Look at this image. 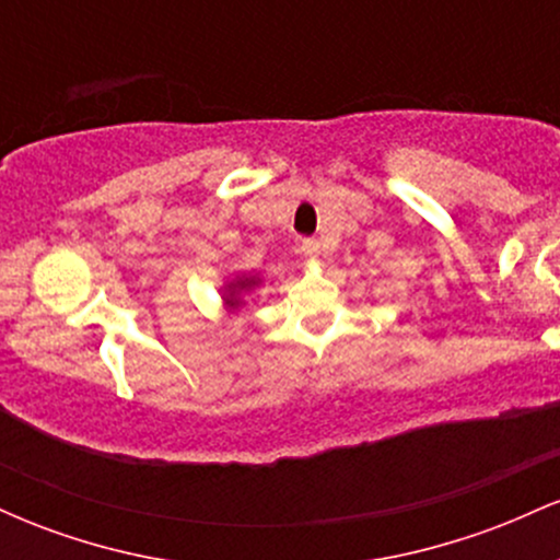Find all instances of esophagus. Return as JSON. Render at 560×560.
<instances>
[{"label": "esophagus", "mask_w": 560, "mask_h": 560, "mask_svg": "<svg viewBox=\"0 0 560 560\" xmlns=\"http://www.w3.org/2000/svg\"><path fill=\"white\" fill-rule=\"evenodd\" d=\"M300 249H302V255H307V258H318V255H320V242L318 240H302L300 242Z\"/></svg>", "instance_id": "esophagus-1"}]
</instances>
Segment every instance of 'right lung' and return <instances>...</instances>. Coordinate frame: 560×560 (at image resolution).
<instances>
[{"instance_id":"right-lung-1","label":"right lung","mask_w":560,"mask_h":560,"mask_svg":"<svg viewBox=\"0 0 560 560\" xmlns=\"http://www.w3.org/2000/svg\"><path fill=\"white\" fill-rule=\"evenodd\" d=\"M260 284H262L260 273L255 271H236L234 276H229L221 287L223 311L226 313L240 311V307H244V302H247L249 294H253Z\"/></svg>"}]
</instances>
